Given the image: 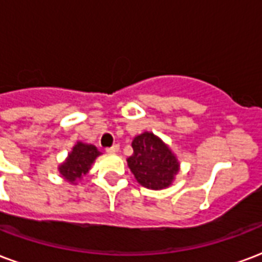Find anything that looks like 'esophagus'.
<instances>
[{"label":"esophagus","mask_w":262,"mask_h":262,"mask_svg":"<svg viewBox=\"0 0 262 262\" xmlns=\"http://www.w3.org/2000/svg\"><path fill=\"white\" fill-rule=\"evenodd\" d=\"M119 151V144H114L112 147L106 148V152H118Z\"/></svg>","instance_id":"34e87169"}]
</instances>
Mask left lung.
Masks as SVG:
<instances>
[{"label": "left lung", "mask_w": 262, "mask_h": 262, "mask_svg": "<svg viewBox=\"0 0 262 262\" xmlns=\"http://www.w3.org/2000/svg\"><path fill=\"white\" fill-rule=\"evenodd\" d=\"M133 154L127 165L141 186L158 190L170 185L179 170L176 157L165 143L150 132H144L132 141Z\"/></svg>", "instance_id": "1"}]
</instances>
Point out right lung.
<instances>
[{"label":"right lung","mask_w":262,"mask_h":262,"mask_svg":"<svg viewBox=\"0 0 262 262\" xmlns=\"http://www.w3.org/2000/svg\"><path fill=\"white\" fill-rule=\"evenodd\" d=\"M100 156V151L93 144H83L77 143L68 157V160L59 166V172L68 182H76L83 175H86L90 166L97 157Z\"/></svg>","instance_id":"add662e5"}]
</instances>
